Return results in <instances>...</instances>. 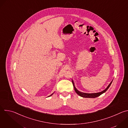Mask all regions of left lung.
I'll list each match as a JSON object with an SVG mask.
<instances>
[{
    "label": "left lung",
    "mask_w": 128,
    "mask_h": 128,
    "mask_svg": "<svg viewBox=\"0 0 128 128\" xmlns=\"http://www.w3.org/2000/svg\"><path fill=\"white\" fill-rule=\"evenodd\" d=\"M112 82L109 84L108 86L106 88V89H105L104 90L102 91V92H99V93H92V94H88V93H82V92H80L79 90H78L75 87V86L74 84V82H73V81L72 80V84H73V85H74V90L76 92V93L78 95H80V96L82 97H84V98H96V97H97L99 96H100L101 94H102L103 93H105L106 91L108 90V88H109V86H110L112 83Z\"/></svg>",
    "instance_id": "left-lung-1"
}]
</instances>
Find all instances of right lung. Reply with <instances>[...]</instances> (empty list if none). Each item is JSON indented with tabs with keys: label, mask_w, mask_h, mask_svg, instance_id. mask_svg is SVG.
I'll return each mask as SVG.
<instances>
[{
	"label": "right lung",
	"mask_w": 128,
	"mask_h": 128,
	"mask_svg": "<svg viewBox=\"0 0 128 128\" xmlns=\"http://www.w3.org/2000/svg\"><path fill=\"white\" fill-rule=\"evenodd\" d=\"M54 94V93H52V95H50V96H52V94ZM49 96H48V97H49Z\"/></svg>",
	"instance_id": "obj_1"
}]
</instances>
